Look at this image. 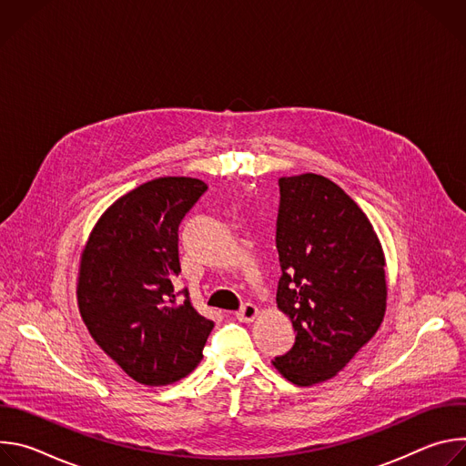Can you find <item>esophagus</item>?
<instances>
[{
  "instance_id": "esophagus-1",
  "label": "esophagus",
  "mask_w": 466,
  "mask_h": 466,
  "mask_svg": "<svg viewBox=\"0 0 466 466\" xmlns=\"http://www.w3.org/2000/svg\"><path fill=\"white\" fill-rule=\"evenodd\" d=\"M256 315H258V308L254 304H250V302L243 304L241 309L236 313V317L239 320H243V322H252L256 319Z\"/></svg>"
}]
</instances>
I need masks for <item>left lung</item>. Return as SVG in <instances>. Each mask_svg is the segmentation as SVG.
Instances as JSON below:
<instances>
[{
  "instance_id": "left-lung-1",
  "label": "left lung",
  "mask_w": 466,
  "mask_h": 466,
  "mask_svg": "<svg viewBox=\"0 0 466 466\" xmlns=\"http://www.w3.org/2000/svg\"><path fill=\"white\" fill-rule=\"evenodd\" d=\"M279 308L297 331L273 365L309 387L336 376L378 331L387 306L381 243L352 198L315 173L282 177Z\"/></svg>"
}]
</instances>
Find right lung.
<instances>
[{"label": "right lung", "instance_id": "add662e5", "mask_svg": "<svg viewBox=\"0 0 466 466\" xmlns=\"http://www.w3.org/2000/svg\"><path fill=\"white\" fill-rule=\"evenodd\" d=\"M208 186L189 177L149 180L99 218L81 256L77 300L94 341L132 380L160 387L203 360L214 322L180 275L178 227Z\"/></svg>", "mask_w": 466, "mask_h": 466}]
</instances>
